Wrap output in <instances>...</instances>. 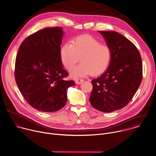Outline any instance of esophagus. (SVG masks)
Here are the masks:
<instances>
[{
  "label": "esophagus",
  "mask_w": 156,
  "mask_h": 156,
  "mask_svg": "<svg viewBox=\"0 0 156 156\" xmlns=\"http://www.w3.org/2000/svg\"><path fill=\"white\" fill-rule=\"evenodd\" d=\"M84 81V80H75V83L76 84H80L81 83H82Z\"/></svg>",
  "instance_id": "obj_1"
}]
</instances>
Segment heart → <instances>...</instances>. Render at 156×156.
<instances>
[{
	"instance_id": "b5f03b06",
	"label": "heart",
	"mask_w": 156,
	"mask_h": 156,
	"mask_svg": "<svg viewBox=\"0 0 156 156\" xmlns=\"http://www.w3.org/2000/svg\"><path fill=\"white\" fill-rule=\"evenodd\" d=\"M111 49L89 35L74 38L72 43H64L60 49V60L62 66L71 70L79 61L81 63L70 73L73 79L91 74L98 76L108 67L112 60Z\"/></svg>"
}]
</instances>
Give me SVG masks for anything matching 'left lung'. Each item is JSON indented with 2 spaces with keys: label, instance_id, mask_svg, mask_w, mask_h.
I'll use <instances>...</instances> for the list:
<instances>
[{
  "label": "left lung",
  "instance_id": "left-lung-1",
  "mask_svg": "<svg viewBox=\"0 0 156 156\" xmlns=\"http://www.w3.org/2000/svg\"><path fill=\"white\" fill-rule=\"evenodd\" d=\"M111 49L112 57L107 70L92 81L89 98L94 108L112 112L122 108L131 100L142 80V63L135 45L121 34L98 31Z\"/></svg>",
  "mask_w": 156,
  "mask_h": 156
}]
</instances>
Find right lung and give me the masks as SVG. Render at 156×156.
<instances>
[{"instance_id": "right-lung-1", "label": "right lung", "mask_w": 156, "mask_h": 156, "mask_svg": "<svg viewBox=\"0 0 156 156\" xmlns=\"http://www.w3.org/2000/svg\"><path fill=\"white\" fill-rule=\"evenodd\" d=\"M62 28H48L28 37L17 54L15 79L24 98L40 112H54L66 105L68 72L60 60Z\"/></svg>"}]
</instances>
